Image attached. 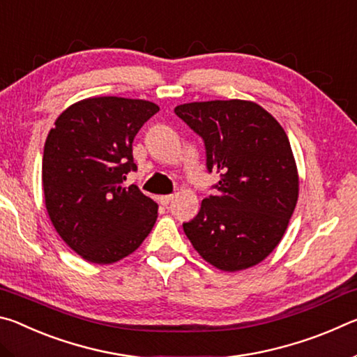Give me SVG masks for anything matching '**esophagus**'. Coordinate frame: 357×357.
Wrapping results in <instances>:
<instances>
[{
	"label": "esophagus",
	"mask_w": 357,
	"mask_h": 357,
	"mask_svg": "<svg viewBox=\"0 0 357 357\" xmlns=\"http://www.w3.org/2000/svg\"><path fill=\"white\" fill-rule=\"evenodd\" d=\"M172 200H173V195H160L159 197V202H160V204H164V206H168Z\"/></svg>",
	"instance_id": "34e87169"
}]
</instances>
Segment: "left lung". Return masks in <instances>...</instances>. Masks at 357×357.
<instances>
[{
    "label": "left lung",
    "instance_id": "8db88e82",
    "mask_svg": "<svg viewBox=\"0 0 357 357\" xmlns=\"http://www.w3.org/2000/svg\"><path fill=\"white\" fill-rule=\"evenodd\" d=\"M174 113L203 138L215 195L183 223L203 259L236 273L273 252L298 203L299 176L289 140L273 114L250 100L190 102Z\"/></svg>",
    "mask_w": 357,
    "mask_h": 357
}]
</instances>
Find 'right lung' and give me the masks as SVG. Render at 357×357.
I'll return each mask as SVG.
<instances>
[{
	"label": "right lung",
	"mask_w": 357,
	"mask_h": 357,
	"mask_svg": "<svg viewBox=\"0 0 357 357\" xmlns=\"http://www.w3.org/2000/svg\"><path fill=\"white\" fill-rule=\"evenodd\" d=\"M159 112L149 100L88 98L59 114L42 157L45 208L72 250L96 264L135 252L157 220V203L135 184L132 143Z\"/></svg>",
	"instance_id": "obj_1"
}]
</instances>
